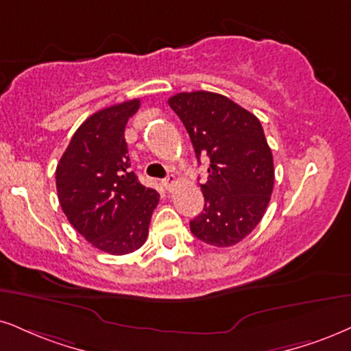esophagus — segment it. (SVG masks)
Masks as SVG:
<instances>
[{"label":"esophagus","instance_id":"34e87169","mask_svg":"<svg viewBox=\"0 0 351 351\" xmlns=\"http://www.w3.org/2000/svg\"><path fill=\"white\" fill-rule=\"evenodd\" d=\"M174 184H176V176H174V174L167 176L166 179L162 180V185H164V187H166L167 190H171L172 187H174Z\"/></svg>","mask_w":351,"mask_h":351}]
</instances>
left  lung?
Wrapping results in <instances>:
<instances>
[{"label": "left lung", "mask_w": 351, "mask_h": 351, "mask_svg": "<svg viewBox=\"0 0 351 351\" xmlns=\"http://www.w3.org/2000/svg\"><path fill=\"white\" fill-rule=\"evenodd\" d=\"M182 120L197 159H210L202 184L205 206L190 231L215 247H229L261 223L275 182L271 149L261 120L221 94L180 93L169 99Z\"/></svg>", "instance_id": "8db88e82"}]
</instances>
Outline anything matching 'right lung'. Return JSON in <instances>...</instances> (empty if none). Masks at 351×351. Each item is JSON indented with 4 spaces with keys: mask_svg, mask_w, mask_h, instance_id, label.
<instances>
[{
    "mask_svg": "<svg viewBox=\"0 0 351 351\" xmlns=\"http://www.w3.org/2000/svg\"><path fill=\"white\" fill-rule=\"evenodd\" d=\"M140 109L133 99L81 123L56 166V192L71 226L112 255L135 252L148 237L159 193L130 171L125 125Z\"/></svg>",
    "mask_w": 351,
    "mask_h": 351,
    "instance_id": "right-lung-1",
    "label": "right lung"
}]
</instances>
